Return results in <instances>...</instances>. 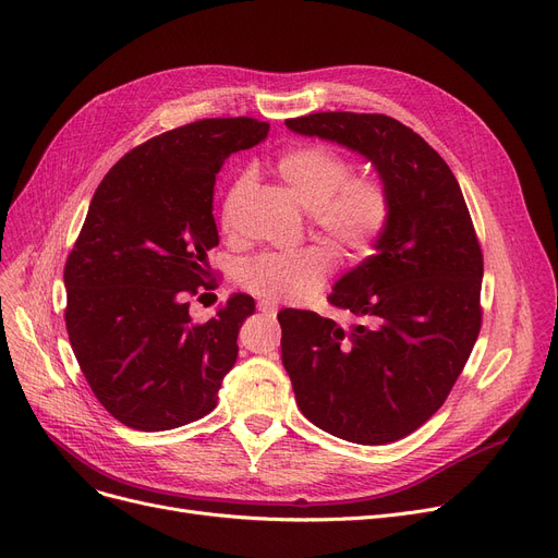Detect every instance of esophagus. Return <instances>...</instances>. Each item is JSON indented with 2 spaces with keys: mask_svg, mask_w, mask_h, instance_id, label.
Wrapping results in <instances>:
<instances>
[{
  "mask_svg": "<svg viewBox=\"0 0 558 558\" xmlns=\"http://www.w3.org/2000/svg\"><path fill=\"white\" fill-rule=\"evenodd\" d=\"M258 308H260L263 313H275V311H277V304L270 302V300H260V302H258Z\"/></svg>",
  "mask_w": 558,
  "mask_h": 558,
  "instance_id": "1",
  "label": "esophagus"
}]
</instances>
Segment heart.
<instances>
[{
  "mask_svg": "<svg viewBox=\"0 0 558 558\" xmlns=\"http://www.w3.org/2000/svg\"><path fill=\"white\" fill-rule=\"evenodd\" d=\"M352 161L329 145L302 143L279 154L275 172L306 208L311 225L348 254L373 252L392 218V195L379 174H352ZM247 189V174L235 177L222 202V229L233 231L235 208ZM336 268L329 245L298 252H265L238 268V283L270 302H300L313 295Z\"/></svg>",
  "mask_w": 558,
  "mask_h": 558,
  "instance_id": "heart-1",
  "label": "heart"
}]
</instances>
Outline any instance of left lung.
<instances>
[{
  "mask_svg": "<svg viewBox=\"0 0 558 558\" xmlns=\"http://www.w3.org/2000/svg\"><path fill=\"white\" fill-rule=\"evenodd\" d=\"M286 126L361 151L392 195L377 254L327 298L354 325L315 311L279 313L298 407L350 442L400 440L445 404L482 329L484 254L468 204L442 156L395 118L329 111Z\"/></svg>",
  "mask_w": 558,
  "mask_h": 558,
  "instance_id": "1",
  "label": "left lung"
}]
</instances>
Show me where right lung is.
I'll return each instance as SVG.
<instances>
[{"label": "right lung", "mask_w": 558, "mask_h": 558, "mask_svg": "<svg viewBox=\"0 0 558 558\" xmlns=\"http://www.w3.org/2000/svg\"><path fill=\"white\" fill-rule=\"evenodd\" d=\"M268 129L254 118L183 124L126 151L97 185L65 260V327L90 390L124 427L168 432L218 404L254 300L233 295L206 323L189 300L218 288L206 263L220 243L216 177Z\"/></svg>", "instance_id": "right-lung-1"}]
</instances>
